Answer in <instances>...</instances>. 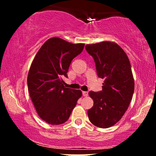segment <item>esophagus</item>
Wrapping results in <instances>:
<instances>
[{"instance_id":"1","label":"esophagus","mask_w":156,"mask_h":156,"mask_svg":"<svg viewBox=\"0 0 156 156\" xmlns=\"http://www.w3.org/2000/svg\"><path fill=\"white\" fill-rule=\"evenodd\" d=\"M82 94H83V97H87V96H88V92H82Z\"/></svg>"}]
</instances>
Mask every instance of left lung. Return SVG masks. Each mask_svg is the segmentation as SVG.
I'll return each mask as SVG.
<instances>
[{"mask_svg": "<svg viewBox=\"0 0 156 156\" xmlns=\"http://www.w3.org/2000/svg\"><path fill=\"white\" fill-rule=\"evenodd\" d=\"M85 48L94 58L98 77L104 79L101 92H89L94 101L87 112L89 121L99 128H110L120 120L133 98L134 79L129 58L114 42L87 44Z\"/></svg>", "mask_w": 156, "mask_h": 156, "instance_id": "left-lung-1", "label": "left lung"}]
</instances>
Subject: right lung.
I'll return each instance as SVG.
<instances>
[{
  "mask_svg": "<svg viewBox=\"0 0 156 156\" xmlns=\"http://www.w3.org/2000/svg\"><path fill=\"white\" fill-rule=\"evenodd\" d=\"M83 48V43L52 37L42 44L32 62L27 78L28 92L38 115L48 124L67 121L82 96L80 90L64 87L62 77H67L71 62Z\"/></svg>",
  "mask_w": 156,
  "mask_h": 156,
  "instance_id": "1",
  "label": "right lung"
}]
</instances>
